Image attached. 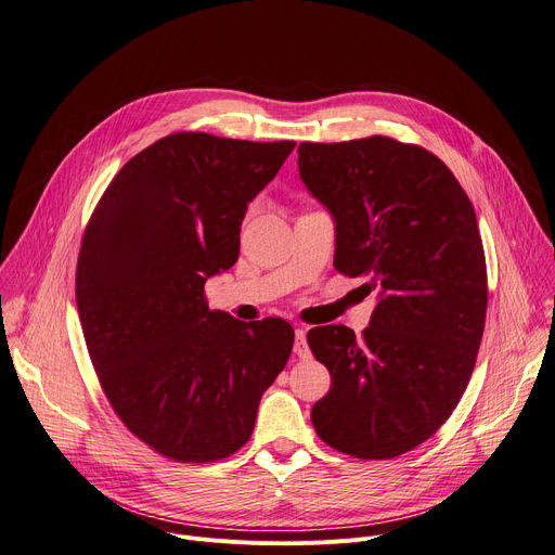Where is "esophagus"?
Here are the masks:
<instances>
[{
	"label": "esophagus",
	"mask_w": 555,
	"mask_h": 555,
	"mask_svg": "<svg viewBox=\"0 0 555 555\" xmlns=\"http://www.w3.org/2000/svg\"><path fill=\"white\" fill-rule=\"evenodd\" d=\"M295 356L301 358V360L310 358V348H308V341H306V328L304 326L295 331Z\"/></svg>",
	"instance_id": "obj_1"
}]
</instances>
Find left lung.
Listing matches in <instances>:
<instances>
[{
    "label": "left lung",
    "instance_id": "8db88e82",
    "mask_svg": "<svg viewBox=\"0 0 555 555\" xmlns=\"http://www.w3.org/2000/svg\"><path fill=\"white\" fill-rule=\"evenodd\" d=\"M299 175L333 216L335 270L377 289L362 339L308 331L331 373L310 418L344 454L393 459L450 418L477 362L488 279L473 202L439 157L389 137L301 143Z\"/></svg>",
    "mask_w": 555,
    "mask_h": 555
}]
</instances>
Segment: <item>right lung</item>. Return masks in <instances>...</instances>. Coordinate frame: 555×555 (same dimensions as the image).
Instances as JSON below:
<instances>
[{"mask_svg": "<svg viewBox=\"0 0 555 555\" xmlns=\"http://www.w3.org/2000/svg\"><path fill=\"white\" fill-rule=\"evenodd\" d=\"M295 141L178 132L134 155L85 229L76 304L87 351L124 425L159 454L207 463L241 450L295 331L241 322L204 299L238 260L247 204Z\"/></svg>", "mask_w": 555, "mask_h": 555, "instance_id": "right-lung-1", "label": "right lung"}]
</instances>
